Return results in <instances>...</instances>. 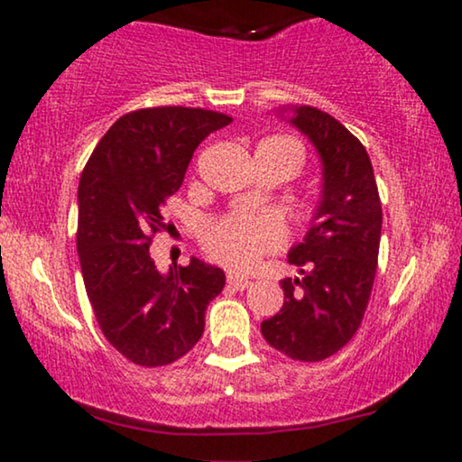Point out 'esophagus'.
Masks as SVG:
<instances>
[{
  "label": "esophagus",
  "mask_w": 462,
  "mask_h": 462,
  "mask_svg": "<svg viewBox=\"0 0 462 462\" xmlns=\"http://www.w3.org/2000/svg\"><path fill=\"white\" fill-rule=\"evenodd\" d=\"M226 283H229V287H233V290H246L248 285H251V281L244 279V276H237V274H229L226 276Z\"/></svg>",
  "instance_id": "1"
}]
</instances>
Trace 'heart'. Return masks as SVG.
<instances>
[{
	"label": "heart",
	"instance_id": "1",
	"mask_svg": "<svg viewBox=\"0 0 462 462\" xmlns=\"http://www.w3.org/2000/svg\"><path fill=\"white\" fill-rule=\"evenodd\" d=\"M265 143H279L302 162L300 146L291 140L273 138ZM283 222L276 214H233L216 220L205 229L203 242L209 254L231 268L246 270L259 262V257L270 248L283 242Z\"/></svg>",
	"mask_w": 462,
	"mask_h": 462
}]
</instances>
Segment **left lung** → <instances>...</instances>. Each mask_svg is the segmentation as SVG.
Returning a JSON list of instances; mask_svg holds the SVG:
<instances>
[{"label":"left lung","mask_w":462,"mask_h":462,"mask_svg":"<svg viewBox=\"0 0 462 462\" xmlns=\"http://www.w3.org/2000/svg\"><path fill=\"white\" fill-rule=\"evenodd\" d=\"M313 144L322 166L319 199L302 242L287 253L300 276L283 279L281 311L262 322L273 348L296 361H322L361 327L376 276L383 208L365 146L327 112L287 106L274 112Z\"/></svg>","instance_id":"left-lung-1"}]
</instances>
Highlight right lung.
Listing matches in <instances>:
<instances>
[{
    "label": "right lung",
    "mask_w": 462,
    "mask_h": 462,
    "mask_svg": "<svg viewBox=\"0 0 462 462\" xmlns=\"http://www.w3.org/2000/svg\"><path fill=\"white\" fill-rule=\"evenodd\" d=\"M233 121L200 107H146L118 118L92 151L78 188V254L106 339L135 365L177 361L197 346L225 273L192 257L160 273L151 236L181 188L197 146Z\"/></svg>",
    "instance_id": "1"
}]
</instances>
